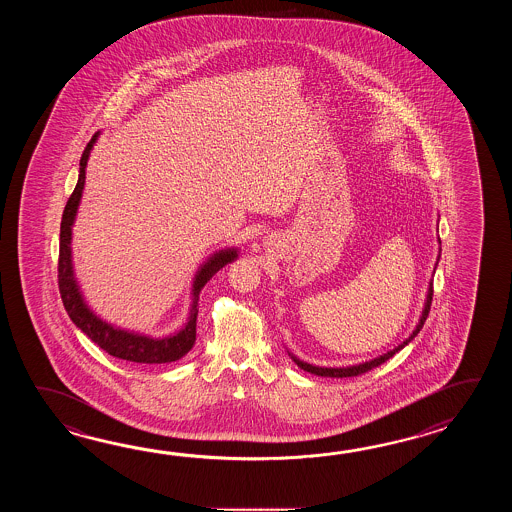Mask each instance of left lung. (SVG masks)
<instances>
[{"label":"left lung","mask_w":512,"mask_h":512,"mask_svg":"<svg viewBox=\"0 0 512 512\" xmlns=\"http://www.w3.org/2000/svg\"><path fill=\"white\" fill-rule=\"evenodd\" d=\"M437 243H439V254H437V261H435L434 272L437 269V263H439V258H441V240L437 238ZM432 282L434 280H430L428 282V289H426V300L425 305H423V311H421V315H419V322L415 324L414 331L410 333V337L404 338L403 342L399 344V346H395V348L390 349V351H386V353H382L379 357H375V359L366 360V362H359V364H351V366H340V368H326V366H313V364H309V362H304V360L298 359V357H294L291 351H287L289 353V357L294 360V364L298 366V368H302L304 371H309V373H313V375H318V377H355V375H360V373H366V371L371 370V368H377L379 364L382 362H386L388 359H392L393 355L397 353V351H401L404 346H408L415 337H417V333L423 329L426 322V316L430 313V305H432Z\"/></svg>","instance_id":"left-lung-1"}]
</instances>
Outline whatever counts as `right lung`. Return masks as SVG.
Wrapping results in <instances>:
<instances>
[{"instance_id": "right-lung-1", "label": "right lung", "mask_w": 512, "mask_h": 512, "mask_svg": "<svg viewBox=\"0 0 512 512\" xmlns=\"http://www.w3.org/2000/svg\"><path fill=\"white\" fill-rule=\"evenodd\" d=\"M100 131L93 135V139L87 142L86 150L80 157V168H78V183L73 194L67 201L60 225V258H58V285L62 302L66 307L67 315L73 320V324L82 329L87 337L91 338L109 355L117 359L139 362V364H166L183 359L190 349L196 344V320L197 302L199 293L205 287V283L227 263L236 260L240 256V249L227 247L214 254H210L207 260L199 265L194 280H192V304L188 311L185 326L179 331L164 335V337H152L141 331H133L126 327L115 326L102 316L97 315L91 305L87 304L82 287L75 276V263H73V225L77 221L78 207L84 194L86 185L87 161L91 150L95 148Z\"/></svg>"}]
</instances>
